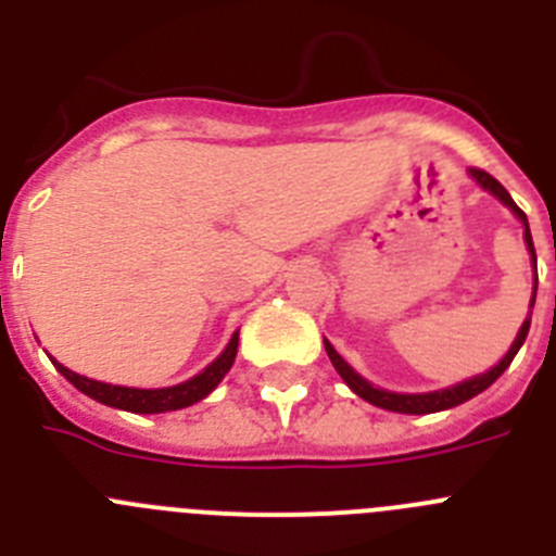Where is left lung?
Instances as JSON below:
<instances>
[{"label": "left lung", "mask_w": 556, "mask_h": 556, "mask_svg": "<svg viewBox=\"0 0 556 556\" xmlns=\"http://www.w3.org/2000/svg\"><path fill=\"white\" fill-rule=\"evenodd\" d=\"M470 178L476 180V184L481 186L484 191H490V194H495V198L501 200V203L507 205L509 211H513L515 217L523 223V242H527L529 253H532V262L538 264V255H534V242H532V233H529V219L527 214L515 205V200L509 198V191L504 189V186L498 184V180L493 178V175H488L484 169H470ZM554 258H556V250H554ZM534 294H538V269H534ZM534 294H532V303H529V317L523 320V326H520L518 337H515L513 348L507 351V356L501 358L498 365L493 367V370L481 372V376H473L468 378V381H462V384H454L448 387V390H437V392H420V395H404V392H390V390H381V387H372L367 378L358 376L356 370H353L351 365H348L345 358L339 356L337 351H333V345L326 339V353L328 358H331V365L337 367V372L342 376V381H345L348 387H351L353 392H356L358 397H365L367 404L372 406H381V409H390V412H401V415H431V412H443V409H454V406L465 404V401H470V397H476L479 392L488 390L490 384H493L495 378L501 376V372L507 370L509 365H513L515 353L520 351V345L527 342V333H529V323H532V308H534Z\"/></svg>", "instance_id": "1"}]
</instances>
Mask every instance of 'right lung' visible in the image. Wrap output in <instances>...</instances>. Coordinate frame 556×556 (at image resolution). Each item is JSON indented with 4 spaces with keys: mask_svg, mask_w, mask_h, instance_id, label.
<instances>
[{
    "mask_svg": "<svg viewBox=\"0 0 556 556\" xmlns=\"http://www.w3.org/2000/svg\"><path fill=\"white\" fill-rule=\"evenodd\" d=\"M236 348H239V331L230 337L228 348H225L203 372H198V376L184 381V384L164 387V390H136V387L102 384V381H94V378H86L80 376V372L68 370V367H63L55 358H52V365H55L58 370H61V376L66 378V381H72L83 395L94 397L100 404L113 406V409L136 412V415H159V412L186 409V406L203 401V397L223 381L225 372L230 370V365H233L236 358Z\"/></svg>",
    "mask_w": 556,
    "mask_h": 556,
    "instance_id": "right-lung-1",
    "label": "right lung"
}]
</instances>
